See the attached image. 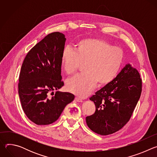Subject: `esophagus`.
<instances>
[{
	"label": "esophagus",
	"instance_id": "34e87169",
	"mask_svg": "<svg viewBox=\"0 0 157 157\" xmlns=\"http://www.w3.org/2000/svg\"><path fill=\"white\" fill-rule=\"evenodd\" d=\"M75 100H76V101H77V102H82V100L81 98H78V97H76V98H75Z\"/></svg>",
	"mask_w": 157,
	"mask_h": 157
}]
</instances>
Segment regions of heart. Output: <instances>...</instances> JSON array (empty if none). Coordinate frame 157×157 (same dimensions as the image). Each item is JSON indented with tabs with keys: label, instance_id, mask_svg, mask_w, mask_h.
Wrapping results in <instances>:
<instances>
[{
	"label": "heart",
	"instance_id": "1",
	"mask_svg": "<svg viewBox=\"0 0 157 157\" xmlns=\"http://www.w3.org/2000/svg\"><path fill=\"white\" fill-rule=\"evenodd\" d=\"M123 59L124 52L121 48L100 39L82 40L78 43L75 51L66 47L61 53V64L67 75H73L81 64L86 63V73L67 81V90L81 98L87 97L98 82L107 84L116 78Z\"/></svg>",
	"mask_w": 157,
	"mask_h": 157
}]
</instances>
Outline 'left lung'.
Returning <instances> with one entry per match:
<instances>
[{
  "instance_id": "1",
  "label": "left lung",
  "mask_w": 157,
  "mask_h": 157,
  "mask_svg": "<svg viewBox=\"0 0 157 157\" xmlns=\"http://www.w3.org/2000/svg\"><path fill=\"white\" fill-rule=\"evenodd\" d=\"M141 93L139 73L126 64L116 78L90 98L96 111L86 118L88 127L102 136L119 130L130 120Z\"/></svg>"
}]
</instances>
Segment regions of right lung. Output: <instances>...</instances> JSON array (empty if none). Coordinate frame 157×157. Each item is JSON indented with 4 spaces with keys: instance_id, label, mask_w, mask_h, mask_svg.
Returning <instances> with one entry per match:
<instances>
[{
    "instance_id": "right-lung-1",
    "label": "right lung",
    "mask_w": 157,
    "mask_h": 157,
    "mask_svg": "<svg viewBox=\"0 0 157 157\" xmlns=\"http://www.w3.org/2000/svg\"><path fill=\"white\" fill-rule=\"evenodd\" d=\"M66 40L58 32L48 34L28 52L21 65L18 82L21 105L27 117L38 125L57 121L65 106L75 99L71 93L58 91L64 85L61 57Z\"/></svg>"
}]
</instances>
